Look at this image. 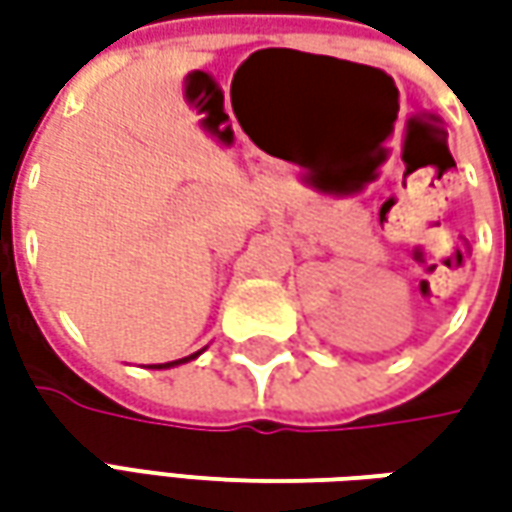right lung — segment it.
I'll use <instances>...</instances> for the list:
<instances>
[{
	"instance_id": "obj_1",
	"label": "right lung",
	"mask_w": 512,
	"mask_h": 512,
	"mask_svg": "<svg viewBox=\"0 0 512 512\" xmlns=\"http://www.w3.org/2000/svg\"><path fill=\"white\" fill-rule=\"evenodd\" d=\"M199 353H193V356H185V359H179V362H168V364H150V367H173V364H182V362H190V359H196Z\"/></svg>"
}]
</instances>
